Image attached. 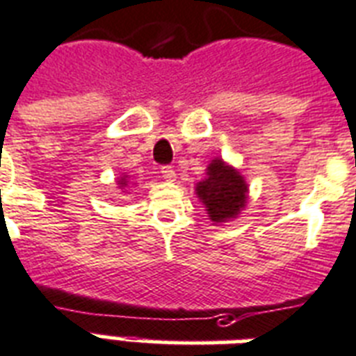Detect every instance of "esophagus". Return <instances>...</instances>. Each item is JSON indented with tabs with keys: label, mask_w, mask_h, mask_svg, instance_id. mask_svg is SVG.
I'll list each match as a JSON object with an SVG mask.
<instances>
[{
	"label": "esophagus",
	"mask_w": 356,
	"mask_h": 356,
	"mask_svg": "<svg viewBox=\"0 0 356 356\" xmlns=\"http://www.w3.org/2000/svg\"><path fill=\"white\" fill-rule=\"evenodd\" d=\"M161 175H163V180L167 181H175L176 178V172L172 167H161Z\"/></svg>",
	"instance_id": "obj_1"
}]
</instances>
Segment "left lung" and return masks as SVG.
I'll return each instance as SVG.
<instances>
[{
  "instance_id": "1",
  "label": "left lung",
  "mask_w": 356,
  "mask_h": 356,
  "mask_svg": "<svg viewBox=\"0 0 356 356\" xmlns=\"http://www.w3.org/2000/svg\"><path fill=\"white\" fill-rule=\"evenodd\" d=\"M195 193L209 221L219 225L238 219L249 200V184L236 167L222 158H213L206 167V178L195 186Z\"/></svg>"
}]
</instances>
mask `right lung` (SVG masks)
Here are the masks:
<instances>
[{"label": "right lung", "instance_id": "right-lung-1", "mask_svg": "<svg viewBox=\"0 0 356 356\" xmlns=\"http://www.w3.org/2000/svg\"><path fill=\"white\" fill-rule=\"evenodd\" d=\"M131 186H134V184H129V175L118 176L117 187L120 189V191H124V189H128V187H131Z\"/></svg>", "mask_w": 356, "mask_h": 356}]
</instances>
